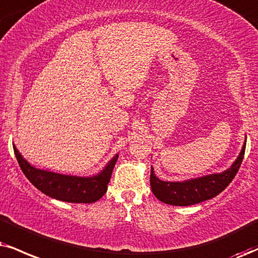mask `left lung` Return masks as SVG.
<instances>
[{
  "mask_svg": "<svg viewBox=\"0 0 258 258\" xmlns=\"http://www.w3.org/2000/svg\"><path fill=\"white\" fill-rule=\"evenodd\" d=\"M245 146L246 139L238 158L227 170L220 173L191 178L183 182H166L159 179L155 176L154 168L151 167L152 191L159 201L171 206H191L211 200L226 189L237 174L245 153Z\"/></svg>",
  "mask_w": 258,
  "mask_h": 258,
  "instance_id": "8db88e82",
  "label": "left lung"
}]
</instances>
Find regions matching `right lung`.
<instances>
[{
    "mask_svg": "<svg viewBox=\"0 0 258 258\" xmlns=\"http://www.w3.org/2000/svg\"><path fill=\"white\" fill-rule=\"evenodd\" d=\"M13 148L22 172L38 190L52 199L71 203H93L101 199L106 192L114 164L118 159V154L114 155L98 174L79 177L32 166L20 154L15 145Z\"/></svg>",
    "mask_w": 258,
    "mask_h": 258,
    "instance_id": "right-lung-1",
    "label": "right lung"
}]
</instances>
